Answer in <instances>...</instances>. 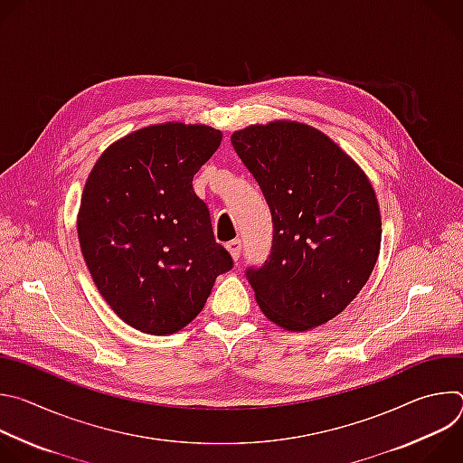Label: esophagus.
Masks as SVG:
<instances>
[{"label": "esophagus", "instance_id": "esophagus-1", "mask_svg": "<svg viewBox=\"0 0 463 463\" xmlns=\"http://www.w3.org/2000/svg\"><path fill=\"white\" fill-rule=\"evenodd\" d=\"M227 249H229V252H231V256L238 261L240 260V254H241V240L240 238H236V240H231L229 243H227Z\"/></svg>", "mask_w": 463, "mask_h": 463}]
</instances>
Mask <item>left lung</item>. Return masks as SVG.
<instances>
[{
  "instance_id": "1",
  "label": "left lung",
  "mask_w": 463,
  "mask_h": 463,
  "mask_svg": "<svg viewBox=\"0 0 463 463\" xmlns=\"http://www.w3.org/2000/svg\"><path fill=\"white\" fill-rule=\"evenodd\" d=\"M231 143L273 218L268 260L245 271L258 306L289 332L332 320L359 295L379 256L381 214L368 177L302 122L247 126Z\"/></svg>"
}]
</instances>
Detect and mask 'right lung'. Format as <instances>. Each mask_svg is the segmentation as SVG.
Wrapping results in <instances>:
<instances>
[{"instance_id":"add662e5","label":"right lung","mask_w":463,"mask_h":463,"mask_svg":"<svg viewBox=\"0 0 463 463\" xmlns=\"http://www.w3.org/2000/svg\"><path fill=\"white\" fill-rule=\"evenodd\" d=\"M222 131L166 122L113 143L88 175L77 220L86 266L109 307L150 335L200 313L232 258L192 188Z\"/></svg>"}]
</instances>
